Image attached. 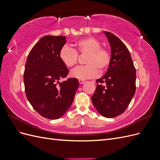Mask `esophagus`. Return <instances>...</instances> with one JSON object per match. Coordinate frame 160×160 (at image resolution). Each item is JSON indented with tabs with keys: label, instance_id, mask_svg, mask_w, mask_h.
<instances>
[{
	"label": "esophagus",
	"instance_id": "34e87169",
	"mask_svg": "<svg viewBox=\"0 0 160 160\" xmlns=\"http://www.w3.org/2000/svg\"><path fill=\"white\" fill-rule=\"evenodd\" d=\"M79 83L80 84H83V83H85V81L84 80H82V79H79Z\"/></svg>",
	"mask_w": 160,
	"mask_h": 160
}]
</instances>
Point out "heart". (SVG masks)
Segmentation results:
<instances>
[{
    "mask_svg": "<svg viewBox=\"0 0 160 160\" xmlns=\"http://www.w3.org/2000/svg\"><path fill=\"white\" fill-rule=\"evenodd\" d=\"M99 42L93 37H87L79 40L75 43V50L72 48L64 45L59 51V58L65 66L72 67L76 65L78 54L88 53L83 66H79L71 70V76L79 79H92L99 75L101 72L108 68L110 61L109 52L100 47Z\"/></svg>",
    "mask_w": 160,
    "mask_h": 160,
    "instance_id": "heart-1",
    "label": "heart"
}]
</instances>
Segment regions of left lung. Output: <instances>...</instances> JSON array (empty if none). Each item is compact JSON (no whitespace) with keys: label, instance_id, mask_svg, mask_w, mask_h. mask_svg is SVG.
I'll return each instance as SVG.
<instances>
[{"label":"left lung","instance_id":"obj_1","mask_svg":"<svg viewBox=\"0 0 160 160\" xmlns=\"http://www.w3.org/2000/svg\"><path fill=\"white\" fill-rule=\"evenodd\" d=\"M103 32L110 45L111 61L105 75L96 80L98 85L91 101L101 115L113 118L123 113L133 98L136 71L124 43L113 34Z\"/></svg>","mask_w":160,"mask_h":160}]
</instances>
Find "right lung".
<instances>
[{"label":"right lung","instance_id":"right-lung-1","mask_svg":"<svg viewBox=\"0 0 160 160\" xmlns=\"http://www.w3.org/2000/svg\"><path fill=\"white\" fill-rule=\"evenodd\" d=\"M66 43V37L45 36L33 47L28 55L24 72L27 99L42 117L61 118L73 101L79 81L69 78V70L59 58V51Z\"/></svg>","mask_w":160,"mask_h":160}]
</instances>
